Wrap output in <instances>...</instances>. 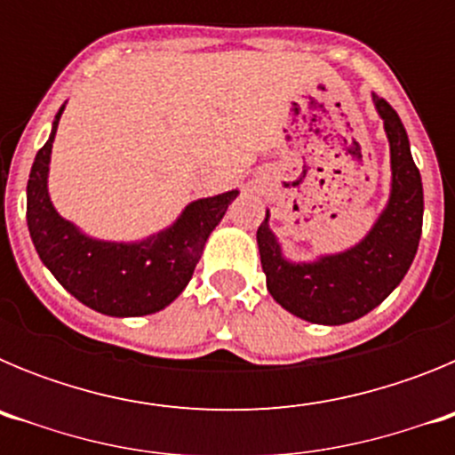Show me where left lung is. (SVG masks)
Returning a JSON list of instances; mask_svg holds the SVG:
<instances>
[{"mask_svg":"<svg viewBox=\"0 0 455 455\" xmlns=\"http://www.w3.org/2000/svg\"><path fill=\"white\" fill-rule=\"evenodd\" d=\"M389 143V198L371 230L355 246L307 262L284 257L271 214L257 230L259 259L273 299L299 319L319 325L351 323L399 287L417 255L424 220V188L399 114L371 95Z\"/></svg>","mask_w":455,"mask_h":455,"instance_id":"left-lung-1","label":"left lung"}]
</instances>
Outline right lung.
<instances>
[{
    "instance_id": "obj_1",
    "label": "right lung",
    "mask_w": 455,
    "mask_h": 455,
    "mask_svg": "<svg viewBox=\"0 0 455 455\" xmlns=\"http://www.w3.org/2000/svg\"><path fill=\"white\" fill-rule=\"evenodd\" d=\"M63 108L66 104L56 111L50 139L36 155L27 182V225L36 252L66 291L100 315H155L187 289L209 235L239 191L193 200L168 228L146 239H95L56 212L47 188Z\"/></svg>"
}]
</instances>
